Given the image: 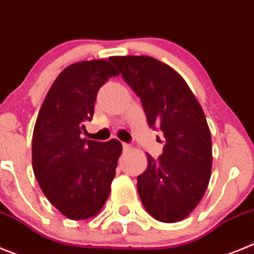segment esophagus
I'll use <instances>...</instances> for the list:
<instances>
[{
  "label": "esophagus",
  "mask_w": 254,
  "mask_h": 254,
  "mask_svg": "<svg viewBox=\"0 0 254 254\" xmlns=\"http://www.w3.org/2000/svg\"><path fill=\"white\" fill-rule=\"evenodd\" d=\"M123 149H124L125 152H127V150H130V149H131V147H130V144L123 143Z\"/></svg>",
  "instance_id": "esophagus-1"
}]
</instances>
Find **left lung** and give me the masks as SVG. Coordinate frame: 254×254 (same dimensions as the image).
I'll use <instances>...</instances> for the list:
<instances>
[{
  "mask_svg": "<svg viewBox=\"0 0 254 254\" xmlns=\"http://www.w3.org/2000/svg\"><path fill=\"white\" fill-rule=\"evenodd\" d=\"M140 97L147 122L163 132V153L138 176V192L153 218L176 223L193 211L209 186L211 134L202 107L181 74L147 56L111 57Z\"/></svg>",
  "mask_w": 254,
  "mask_h": 254,
  "instance_id": "obj_1",
  "label": "left lung"
}]
</instances>
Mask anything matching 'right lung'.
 Wrapping results in <instances>:
<instances>
[{"label": "right lung", "mask_w": 254, "mask_h": 254, "mask_svg": "<svg viewBox=\"0 0 254 254\" xmlns=\"http://www.w3.org/2000/svg\"><path fill=\"white\" fill-rule=\"evenodd\" d=\"M110 61L92 59L62 70L43 101L33 132V170L50 204L70 220L101 211L123 145L81 138L102 84L118 76Z\"/></svg>", "instance_id": "obj_1"}]
</instances>
